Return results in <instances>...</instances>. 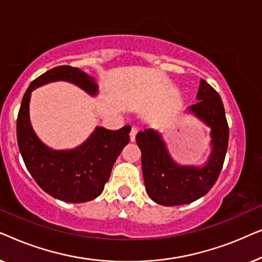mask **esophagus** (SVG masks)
<instances>
[{"label":"esophagus","mask_w":262,"mask_h":262,"mask_svg":"<svg viewBox=\"0 0 262 262\" xmlns=\"http://www.w3.org/2000/svg\"><path fill=\"white\" fill-rule=\"evenodd\" d=\"M137 132H138V128L136 127V126H132L131 127V131H130V139H131V142H134L135 139H136V135H137Z\"/></svg>","instance_id":"obj_1"}]
</instances>
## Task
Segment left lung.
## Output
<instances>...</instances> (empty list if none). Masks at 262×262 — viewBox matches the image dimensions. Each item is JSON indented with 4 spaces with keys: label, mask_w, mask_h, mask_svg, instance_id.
Masks as SVG:
<instances>
[{
    "label": "left lung",
    "mask_w": 262,
    "mask_h": 262,
    "mask_svg": "<svg viewBox=\"0 0 262 262\" xmlns=\"http://www.w3.org/2000/svg\"><path fill=\"white\" fill-rule=\"evenodd\" d=\"M196 99L199 101L189 106L188 111L211 127L212 152L205 166H179L170 157L161 135L152 128L136 136L142 151L146 193L160 205H184L202 198L212 188L223 168L229 142L223 102L220 94L204 80L200 81Z\"/></svg>",
    "instance_id": "1"
}]
</instances>
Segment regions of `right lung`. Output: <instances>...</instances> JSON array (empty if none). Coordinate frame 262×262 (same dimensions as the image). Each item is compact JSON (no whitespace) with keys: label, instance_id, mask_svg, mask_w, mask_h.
<instances>
[{"label":"right lung","instance_id":"right-lung-1","mask_svg":"<svg viewBox=\"0 0 262 262\" xmlns=\"http://www.w3.org/2000/svg\"><path fill=\"white\" fill-rule=\"evenodd\" d=\"M55 81H68L91 95L98 93L94 77L70 66H59L32 81L25 93L16 120L17 145L35 182L53 198L85 203L103 191L111 170L124 146L130 142L131 126L107 130L98 126L87 141L71 150H52L34 134L30 121V99L34 88Z\"/></svg>","mask_w":262,"mask_h":262}]
</instances>
